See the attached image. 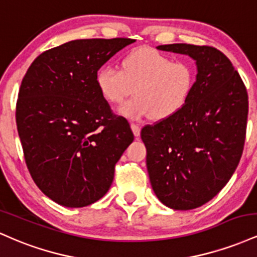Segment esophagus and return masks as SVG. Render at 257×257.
Segmentation results:
<instances>
[{
  "instance_id": "34e87169",
  "label": "esophagus",
  "mask_w": 257,
  "mask_h": 257,
  "mask_svg": "<svg viewBox=\"0 0 257 257\" xmlns=\"http://www.w3.org/2000/svg\"><path fill=\"white\" fill-rule=\"evenodd\" d=\"M131 126H132V131H133V133H134L135 137H139V135H140V131H141L140 125L135 124V123H132Z\"/></svg>"
}]
</instances>
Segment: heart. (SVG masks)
Segmentation results:
<instances>
[{
  "label": "heart",
  "mask_w": 257,
  "mask_h": 257,
  "mask_svg": "<svg viewBox=\"0 0 257 257\" xmlns=\"http://www.w3.org/2000/svg\"><path fill=\"white\" fill-rule=\"evenodd\" d=\"M194 82L196 70L190 63L174 61L152 48L133 51L123 58L120 70L105 66L96 75L99 91L111 104L123 102L134 89V98L118 110L131 119L175 116L187 102Z\"/></svg>",
  "instance_id": "obj_1"
}]
</instances>
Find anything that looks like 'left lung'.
Segmentation results:
<instances>
[{
    "instance_id": "8db88e82",
    "label": "left lung",
    "mask_w": 257,
    "mask_h": 257,
    "mask_svg": "<svg viewBox=\"0 0 257 257\" xmlns=\"http://www.w3.org/2000/svg\"><path fill=\"white\" fill-rule=\"evenodd\" d=\"M157 49L190 55L198 70L181 111L141 129L156 196L174 210H191L213 199L239 164L247 91L229 59L214 47L175 43Z\"/></svg>"
}]
</instances>
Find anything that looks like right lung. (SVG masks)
Wrapping results in <instances>:
<instances>
[{"mask_svg": "<svg viewBox=\"0 0 257 257\" xmlns=\"http://www.w3.org/2000/svg\"><path fill=\"white\" fill-rule=\"evenodd\" d=\"M133 42L71 41L38 55L23 78L16 119L25 163L58 204L82 208L104 197L134 140L128 120L112 112L96 84L100 67Z\"/></svg>", "mask_w": 257, "mask_h": 257, "instance_id": "1", "label": "right lung"}]
</instances>
